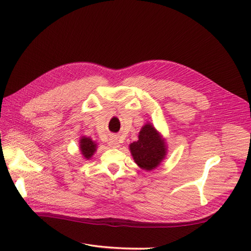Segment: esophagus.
I'll use <instances>...</instances> for the list:
<instances>
[{
    "mask_svg": "<svg viewBox=\"0 0 251 251\" xmlns=\"http://www.w3.org/2000/svg\"><path fill=\"white\" fill-rule=\"evenodd\" d=\"M109 143H110L111 148H118L119 147V142L116 139H111V141Z\"/></svg>",
    "mask_w": 251,
    "mask_h": 251,
    "instance_id": "34e87169",
    "label": "esophagus"
}]
</instances>
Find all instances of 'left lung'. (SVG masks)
I'll use <instances>...</instances> for the list:
<instances>
[{
    "label": "left lung",
    "mask_w": 251,
    "mask_h": 251,
    "mask_svg": "<svg viewBox=\"0 0 251 251\" xmlns=\"http://www.w3.org/2000/svg\"><path fill=\"white\" fill-rule=\"evenodd\" d=\"M166 144L160 133L153 125L147 124L141 127L138 140L130 144L134 161L140 169L151 171L162 162L166 156Z\"/></svg>",
    "instance_id": "1"
}]
</instances>
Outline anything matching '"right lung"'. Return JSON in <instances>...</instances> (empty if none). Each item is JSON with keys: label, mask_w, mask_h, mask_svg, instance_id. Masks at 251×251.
<instances>
[{"label": "right lung", "mask_w": 251, "mask_h": 251, "mask_svg": "<svg viewBox=\"0 0 251 251\" xmlns=\"http://www.w3.org/2000/svg\"><path fill=\"white\" fill-rule=\"evenodd\" d=\"M97 144L95 141H93L90 137H86V136H82L79 140V149L81 151V155L86 159H90L94 155L96 151Z\"/></svg>", "instance_id": "add662e5"}]
</instances>
